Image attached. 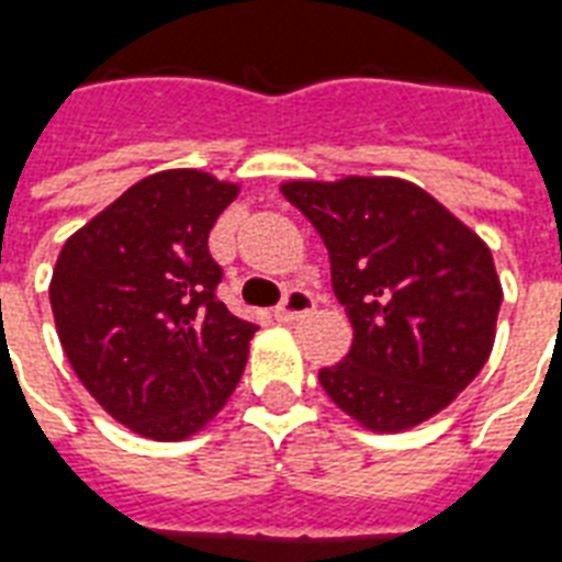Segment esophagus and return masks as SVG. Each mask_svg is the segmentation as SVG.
Returning a JSON list of instances; mask_svg holds the SVG:
<instances>
[{"label":"esophagus","mask_w":562,"mask_h":562,"mask_svg":"<svg viewBox=\"0 0 562 562\" xmlns=\"http://www.w3.org/2000/svg\"><path fill=\"white\" fill-rule=\"evenodd\" d=\"M313 307H316V302H313V295L307 290H290L284 295V302L278 304L276 316L281 322H295L307 316V313H313Z\"/></svg>","instance_id":"obj_1"}]
</instances>
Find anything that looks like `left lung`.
Listing matches in <instances>:
<instances>
[{
	"label": "left lung",
	"instance_id": "obj_1",
	"mask_svg": "<svg viewBox=\"0 0 562 562\" xmlns=\"http://www.w3.org/2000/svg\"><path fill=\"white\" fill-rule=\"evenodd\" d=\"M319 232L355 340L322 390L367 430L437 416L490 360L502 281L469 225L422 187L390 176L284 181Z\"/></svg>",
	"mask_w": 562,
	"mask_h": 562
}]
</instances>
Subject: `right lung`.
<instances>
[{
  "label": "right lung",
  "mask_w": 562,
  "mask_h": 562,
  "mask_svg": "<svg viewBox=\"0 0 562 562\" xmlns=\"http://www.w3.org/2000/svg\"><path fill=\"white\" fill-rule=\"evenodd\" d=\"M240 184L164 169L81 225L52 269L58 340L85 390L120 425L176 442L237 390L258 325L216 299L207 234Z\"/></svg>",
  "instance_id": "1"
}]
</instances>
